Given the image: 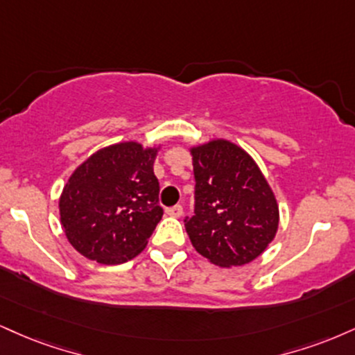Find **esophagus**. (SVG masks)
<instances>
[{
    "mask_svg": "<svg viewBox=\"0 0 355 355\" xmlns=\"http://www.w3.org/2000/svg\"><path fill=\"white\" fill-rule=\"evenodd\" d=\"M166 215L170 216H182L183 215V207L182 205H175V207H170L166 208Z\"/></svg>",
    "mask_w": 355,
    "mask_h": 355,
    "instance_id": "1",
    "label": "esophagus"
}]
</instances>
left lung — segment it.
Instances as JSON below:
<instances>
[{"label": "left lung", "instance_id": "8db88e82", "mask_svg": "<svg viewBox=\"0 0 355 355\" xmlns=\"http://www.w3.org/2000/svg\"><path fill=\"white\" fill-rule=\"evenodd\" d=\"M195 215L185 218L191 245L218 266L253 261L275 238L279 210L258 165L228 140L191 148Z\"/></svg>", "mask_w": 355, "mask_h": 355}]
</instances>
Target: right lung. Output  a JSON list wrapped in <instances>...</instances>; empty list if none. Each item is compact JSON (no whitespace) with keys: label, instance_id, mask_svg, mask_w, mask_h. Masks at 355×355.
Returning <instances> with one entry per match:
<instances>
[{"label":"right lung","instance_id":"add662e5","mask_svg":"<svg viewBox=\"0 0 355 355\" xmlns=\"http://www.w3.org/2000/svg\"><path fill=\"white\" fill-rule=\"evenodd\" d=\"M155 153L157 148L137 142L115 144L72 173L59 211L67 240L85 258L121 264L147 246L164 215L153 175Z\"/></svg>","mask_w":355,"mask_h":355}]
</instances>
